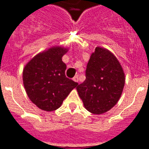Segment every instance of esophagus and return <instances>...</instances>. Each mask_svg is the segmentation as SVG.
Returning <instances> with one entry per match:
<instances>
[{"label": "esophagus", "instance_id": "34e87169", "mask_svg": "<svg viewBox=\"0 0 149 149\" xmlns=\"http://www.w3.org/2000/svg\"><path fill=\"white\" fill-rule=\"evenodd\" d=\"M73 80H74V82H79V77H78V76H77V75L74 76V78H73Z\"/></svg>", "mask_w": 149, "mask_h": 149}]
</instances>
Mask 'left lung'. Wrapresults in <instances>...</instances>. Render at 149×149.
<instances>
[{"label":"left lung","mask_w":149,"mask_h":149,"mask_svg":"<svg viewBox=\"0 0 149 149\" xmlns=\"http://www.w3.org/2000/svg\"><path fill=\"white\" fill-rule=\"evenodd\" d=\"M125 86V74L108 50L96 47L86 69V80L76 87L88 111L101 114L117 104Z\"/></svg>","instance_id":"left-lung-1"}]
</instances>
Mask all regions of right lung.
<instances>
[{"label": "right lung", "instance_id": "1", "mask_svg": "<svg viewBox=\"0 0 149 149\" xmlns=\"http://www.w3.org/2000/svg\"><path fill=\"white\" fill-rule=\"evenodd\" d=\"M67 50L52 47L29 62L23 71L26 93L40 109L53 111L60 107L63 100L78 86L67 78L66 64L62 61Z\"/></svg>", "mask_w": 149, "mask_h": 149}]
</instances>
